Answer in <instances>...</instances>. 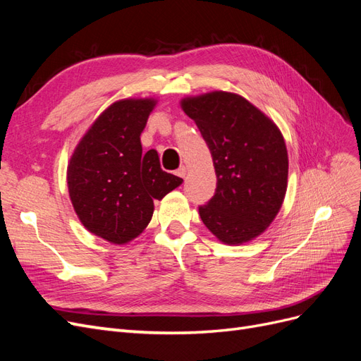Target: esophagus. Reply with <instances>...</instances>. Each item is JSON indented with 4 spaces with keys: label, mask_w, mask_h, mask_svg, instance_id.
<instances>
[{
    "label": "esophagus",
    "mask_w": 361,
    "mask_h": 361,
    "mask_svg": "<svg viewBox=\"0 0 361 361\" xmlns=\"http://www.w3.org/2000/svg\"><path fill=\"white\" fill-rule=\"evenodd\" d=\"M176 174L179 178H185V174H187V167L185 166H180L178 170H176Z\"/></svg>",
    "instance_id": "34e87169"
}]
</instances>
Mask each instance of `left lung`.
<instances>
[{
  "instance_id": "8db88e82",
  "label": "left lung",
  "mask_w": 361,
  "mask_h": 361,
  "mask_svg": "<svg viewBox=\"0 0 361 361\" xmlns=\"http://www.w3.org/2000/svg\"><path fill=\"white\" fill-rule=\"evenodd\" d=\"M211 150L216 190L200 206L203 224L227 245L264 233L288 190V149L281 130L245 97L214 90L180 99Z\"/></svg>"
}]
</instances>
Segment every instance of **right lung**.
Returning a JSON list of instances; mask_svg holds the SVG:
<instances>
[{
  "label": "right lung",
  "mask_w": 361,
  "mask_h": 361,
  "mask_svg": "<svg viewBox=\"0 0 361 361\" xmlns=\"http://www.w3.org/2000/svg\"><path fill=\"white\" fill-rule=\"evenodd\" d=\"M155 97H128L97 116L68 164L69 197L81 224L106 243L125 245L152 220L155 204L182 179L162 171L158 152L143 154L140 135Z\"/></svg>",
  "instance_id": "right-lung-1"
}]
</instances>
